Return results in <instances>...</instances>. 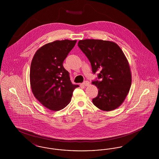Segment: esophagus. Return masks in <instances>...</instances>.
I'll return each instance as SVG.
<instances>
[{"label": "esophagus", "instance_id": "1", "mask_svg": "<svg viewBox=\"0 0 159 159\" xmlns=\"http://www.w3.org/2000/svg\"><path fill=\"white\" fill-rule=\"evenodd\" d=\"M83 85L85 86H88L89 85V82L88 81H84L83 82Z\"/></svg>", "mask_w": 159, "mask_h": 159}]
</instances>
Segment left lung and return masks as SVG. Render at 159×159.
I'll use <instances>...</instances> for the list:
<instances>
[{"label":"left lung","instance_id":"1","mask_svg":"<svg viewBox=\"0 0 159 159\" xmlns=\"http://www.w3.org/2000/svg\"><path fill=\"white\" fill-rule=\"evenodd\" d=\"M78 46L90 61L93 73L98 70L100 80L92 82L98 89L93 104L102 111H112L121 106L132 83L129 62L115 42L99 39H84Z\"/></svg>","mask_w":159,"mask_h":159}]
</instances>
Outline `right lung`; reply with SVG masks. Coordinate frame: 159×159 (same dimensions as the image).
I'll list each match as a JSON object with an SVG mask.
<instances>
[{"instance_id":"1","label":"right lung","mask_w":159,"mask_h":159,"mask_svg":"<svg viewBox=\"0 0 159 159\" xmlns=\"http://www.w3.org/2000/svg\"><path fill=\"white\" fill-rule=\"evenodd\" d=\"M77 40H55L40 47L31 63L30 81L34 97L52 111H59L70 102L74 89L63 62Z\"/></svg>"}]
</instances>
